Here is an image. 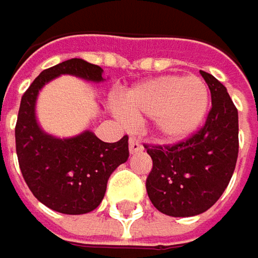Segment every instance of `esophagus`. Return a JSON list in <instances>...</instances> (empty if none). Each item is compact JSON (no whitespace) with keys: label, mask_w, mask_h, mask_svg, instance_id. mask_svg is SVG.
Returning a JSON list of instances; mask_svg holds the SVG:
<instances>
[{"label":"esophagus","mask_w":258,"mask_h":258,"mask_svg":"<svg viewBox=\"0 0 258 258\" xmlns=\"http://www.w3.org/2000/svg\"><path fill=\"white\" fill-rule=\"evenodd\" d=\"M129 152L132 155L138 153V152H143V144L137 138H129Z\"/></svg>","instance_id":"esophagus-1"}]
</instances>
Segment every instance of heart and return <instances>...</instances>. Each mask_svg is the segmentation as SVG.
Instances as JSON below:
<instances>
[{
	"mask_svg": "<svg viewBox=\"0 0 258 258\" xmlns=\"http://www.w3.org/2000/svg\"><path fill=\"white\" fill-rule=\"evenodd\" d=\"M123 112L134 120L152 118L153 131L165 141H182L203 123L209 90L197 76L167 75L143 81L120 96Z\"/></svg>",
	"mask_w": 258,
	"mask_h": 258,
	"instance_id": "heart-1",
	"label": "heart"
}]
</instances>
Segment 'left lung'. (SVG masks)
<instances>
[{
  "mask_svg": "<svg viewBox=\"0 0 258 258\" xmlns=\"http://www.w3.org/2000/svg\"><path fill=\"white\" fill-rule=\"evenodd\" d=\"M200 73L212 97L204 126L173 146H144L153 161L146 180L149 198L168 216H195L210 209L228 186L237 161V109L215 76Z\"/></svg>",
  "mask_w": 258,
  "mask_h": 258,
  "instance_id": "left-lung-1",
  "label": "left lung"
}]
</instances>
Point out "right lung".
I'll return each mask as SVG.
<instances>
[{
	"label": "right lung",
	"instance_id": "1",
	"mask_svg": "<svg viewBox=\"0 0 258 258\" xmlns=\"http://www.w3.org/2000/svg\"><path fill=\"white\" fill-rule=\"evenodd\" d=\"M102 67L72 58L43 70L24 93L15 127L16 153L25 183L46 207L82 215L103 200L112 171L129 158L127 135L117 143H103L85 131L72 138H55L40 129L36 120L37 94L60 75L100 82Z\"/></svg>",
	"mask_w": 258,
	"mask_h": 258
}]
</instances>
